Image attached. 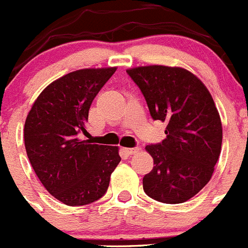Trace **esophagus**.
I'll list each match as a JSON object with an SVG mask.
<instances>
[{"instance_id": "obj_1", "label": "esophagus", "mask_w": 248, "mask_h": 248, "mask_svg": "<svg viewBox=\"0 0 248 248\" xmlns=\"http://www.w3.org/2000/svg\"><path fill=\"white\" fill-rule=\"evenodd\" d=\"M123 151L126 153L128 155H135V153H138L139 151H140V148L139 147H134V148H123Z\"/></svg>"}]
</instances>
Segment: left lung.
Returning <instances> with one entry per match:
<instances>
[{"label":"left lung","instance_id":"obj_1","mask_svg":"<svg viewBox=\"0 0 248 248\" xmlns=\"http://www.w3.org/2000/svg\"><path fill=\"white\" fill-rule=\"evenodd\" d=\"M153 120L167 123L162 142L146 146L153 169L143 176L147 196L183 203L207 185L221 148L223 129L211 93L188 70L166 65L128 69Z\"/></svg>","mask_w":248,"mask_h":248}]
</instances>
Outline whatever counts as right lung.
<instances>
[{
	"mask_svg": "<svg viewBox=\"0 0 248 248\" xmlns=\"http://www.w3.org/2000/svg\"><path fill=\"white\" fill-rule=\"evenodd\" d=\"M117 68L80 69L51 82L24 125L28 158L42 185L67 206H84L107 192L120 162L117 146L79 140L89 109Z\"/></svg>",
	"mask_w": 248,
	"mask_h": 248,
	"instance_id": "right-lung-1",
	"label": "right lung"
}]
</instances>
